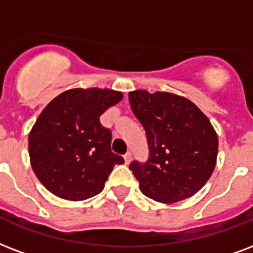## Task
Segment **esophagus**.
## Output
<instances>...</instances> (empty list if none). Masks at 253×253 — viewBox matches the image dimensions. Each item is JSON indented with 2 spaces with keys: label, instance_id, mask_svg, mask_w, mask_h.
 Returning <instances> with one entry per match:
<instances>
[{
  "label": "esophagus",
  "instance_id": "1",
  "mask_svg": "<svg viewBox=\"0 0 253 253\" xmlns=\"http://www.w3.org/2000/svg\"><path fill=\"white\" fill-rule=\"evenodd\" d=\"M125 162H126V165H128V163H130L131 162V158H132V155H131V152L128 151L127 152V154H125Z\"/></svg>",
  "mask_w": 253,
  "mask_h": 253
}]
</instances>
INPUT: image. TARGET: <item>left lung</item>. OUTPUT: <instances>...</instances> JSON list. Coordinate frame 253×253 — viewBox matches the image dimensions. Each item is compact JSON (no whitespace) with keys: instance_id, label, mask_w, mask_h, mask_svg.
I'll list each match as a JSON object with an SVG mask.
<instances>
[{"instance_id":"1","label":"left lung","mask_w":253,"mask_h":253,"mask_svg":"<svg viewBox=\"0 0 253 253\" xmlns=\"http://www.w3.org/2000/svg\"><path fill=\"white\" fill-rule=\"evenodd\" d=\"M132 113L146 130L150 158L130 169L150 199L171 204L191 198L215 169L217 134L198 106L172 92H128Z\"/></svg>"}]
</instances>
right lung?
<instances>
[{
	"label": "right lung",
	"instance_id": "add662e5",
	"mask_svg": "<svg viewBox=\"0 0 253 253\" xmlns=\"http://www.w3.org/2000/svg\"><path fill=\"white\" fill-rule=\"evenodd\" d=\"M110 88H70L55 96L29 134V157L38 180L71 202L98 195L125 159L111 151V131L99 117L122 101Z\"/></svg>",
	"mask_w": 253,
	"mask_h": 253
}]
</instances>
